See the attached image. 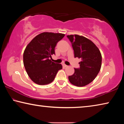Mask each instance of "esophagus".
I'll list each match as a JSON object with an SVG mask.
<instances>
[{"mask_svg": "<svg viewBox=\"0 0 124 124\" xmlns=\"http://www.w3.org/2000/svg\"><path fill=\"white\" fill-rule=\"evenodd\" d=\"M63 67H68V66H67V65H66V64H63Z\"/></svg>", "mask_w": 124, "mask_h": 124, "instance_id": "obj_1", "label": "esophagus"}]
</instances>
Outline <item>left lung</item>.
Segmentation results:
<instances>
[{
	"mask_svg": "<svg viewBox=\"0 0 124 124\" xmlns=\"http://www.w3.org/2000/svg\"><path fill=\"white\" fill-rule=\"evenodd\" d=\"M72 43L74 57L80 58V67L74 68V73L68 77L70 83L82 87L91 83L101 70L102 56L99 49L90 40L78 35H67Z\"/></svg>",
	"mask_w": 124,
	"mask_h": 124,
	"instance_id": "8db88e82",
	"label": "left lung"
}]
</instances>
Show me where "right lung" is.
<instances>
[{
  "label": "right lung",
  "mask_w": 124,
  "mask_h": 124,
  "mask_svg": "<svg viewBox=\"0 0 124 124\" xmlns=\"http://www.w3.org/2000/svg\"><path fill=\"white\" fill-rule=\"evenodd\" d=\"M64 37L62 33L44 32L34 38L23 53L24 68L31 80L38 85H46L54 81L61 64L52 62L50 58L54 53V47Z\"/></svg>",
  "instance_id": "1"
}]
</instances>
